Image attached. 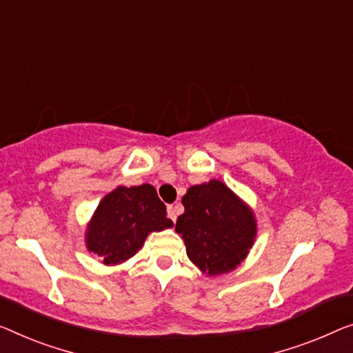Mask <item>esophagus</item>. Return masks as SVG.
I'll list each match as a JSON object with an SVG mask.
<instances>
[{"mask_svg": "<svg viewBox=\"0 0 353 353\" xmlns=\"http://www.w3.org/2000/svg\"><path fill=\"white\" fill-rule=\"evenodd\" d=\"M168 217H170L172 222H176V219H177V206H168Z\"/></svg>", "mask_w": 353, "mask_h": 353, "instance_id": "esophagus-1", "label": "esophagus"}]
</instances>
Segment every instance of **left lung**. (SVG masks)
Segmentation results:
<instances>
[{"mask_svg": "<svg viewBox=\"0 0 353 353\" xmlns=\"http://www.w3.org/2000/svg\"><path fill=\"white\" fill-rule=\"evenodd\" d=\"M185 210L176 231L187 255L206 276H220L243 263L256 238L252 208L219 179L192 185L182 196Z\"/></svg>", "mask_w": 353, "mask_h": 353, "instance_id": "8db88e82", "label": "left lung"}]
</instances>
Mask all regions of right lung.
<instances>
[{
    "label": "right lung",
    "mask_w": 353,
    "mask_h": 353,
    "mask_svg": "<svg viewBox=\"0 0 353 353\" xmlns=\"http://www.w3.org/2000/svg\"><path fill=\"white\" fill-rule=\"evenodd\" d=\"M172 225L154 185H119L94 209L85 228V245L103 265L117 266L143 249L150 233Z\"/></svg>",
    "instance_id": "obj_1"
}]
</instances>
